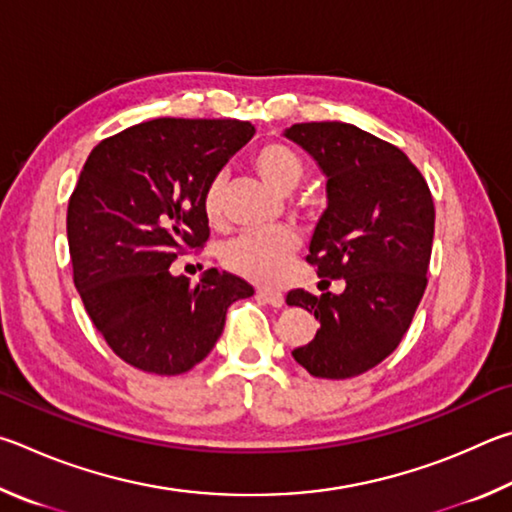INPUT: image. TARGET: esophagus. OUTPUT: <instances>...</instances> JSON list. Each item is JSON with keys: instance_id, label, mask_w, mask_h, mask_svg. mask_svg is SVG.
Masks as SVG:
<instances>
[{"instance_id": "obj_1", "label": "esophagus", "mask_w": 512, "mask_h": 512, "mask_svg": "<svg viewBox=\"0 0 512 512\" xmlns=\"http://www.w3.org/2000/svg\"><path fill=\"white\" fill-rule=\"evenodd\" d=\"M256 294H258V299L261 301H265L267 306H272V308H283V303H285V297L281 292H276V290H267V288H261V290H256Z\"/></svg>"}]
</instances>
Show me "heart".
<instances>
[{
    "label": "heart",
    "instance_id": "1",
    "mask_svg": "<svg viewBox=\"0 0 512 512\" xmlns=\"http://www.w3.org/2000/svg\"><path fill=\"white\" fill-rule=\"evenodd\" d=\"M251 166L267 186L288 195L301 184V157L281 141L263 143L251 157ZM204 215L211 224H220L224 215V175H215L204 191ZM299 249L297 233L288 227L249 231L231 240L222 251V261L233 274L258 285H274L283 279L292 256Z\"/></svg>",
    "mask_w": 512,
    "mask_h": 512
}]
</instances>
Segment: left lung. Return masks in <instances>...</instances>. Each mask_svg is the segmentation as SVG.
<instances>
[{"label": "left lung", "mask_w": 512, "mask_h": 512, "mask_svg": "<svg viewBox=\"0 0 512 512\" xmlns=\"http://www.w3.org/2000/svg\"><path fill=\"white\" fill-rule=\"evenodd\" d=\"M326 177V211L308 261L342 294L292 290L288 306L315 312L319 330L292 357L315 378L346 380L396 351L427 288L434 202L409 157L351 123H297L283 130Z\"/></svg>", "instance_id": "obj_1"}]
</instances>
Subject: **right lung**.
<instances>
[{
	"mask_svg": "<svg viewBox=\"0 0 512 512\" xmlns=\"http://www.w3.org/2000/svg\"><path fill=\"white\" fill-rule=\"evenodd\" d=\"M249 121L155 119L89 152L67 209L74 283L89 319L123 362L179 375L218 342L247 281L215 267L191 288L170 272L209 238L204 191L254 137Z\"/></svg>",
	"mask_w": 512,
	"mask_h": 512,
	"instance_id": "add662e5",
	"label": "right lung"
}]
</instances>
